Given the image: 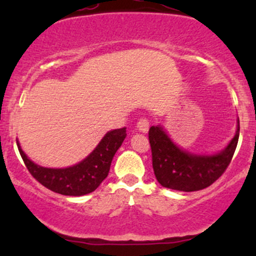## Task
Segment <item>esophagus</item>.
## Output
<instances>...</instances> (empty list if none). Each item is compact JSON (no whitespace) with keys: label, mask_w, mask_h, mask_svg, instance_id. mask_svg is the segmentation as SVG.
<instances>
[{"label":"esophagus","mask_w":256,"mask_h":256,"mask_svg":"<svg viewBox=\"0 0 256 256\" xmlns=\"http://www.w3.org/2000/svg\"><path fill=\"white\" fill-rule=\"evenodd\" d=\"M137 130L140 132H142V134H146V132H148V130H149L148 119H146V118L140 119V122H137Z\"/></svg>","instance_id":"1"}]
</instances>
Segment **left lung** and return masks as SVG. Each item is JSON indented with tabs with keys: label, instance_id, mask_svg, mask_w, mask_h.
<instances>
[{
	"label": "left lung",
	"instance_id": "1",
	"mask_svg": "<svg viewBox=\"0 0 256 256\" xmlns=\"http://www.w3.org/2000/svg\"><path fill=\"white\" fill-rule=\"evenodd\" d=\"M240 137V120L234 136L224 149L214 154L186 150L173 142L162 125L149 128L152 168L164 188L179 192H196L210 186L224 173L231 162Z\"/></svg>",
	"mask_w": 256,
	"mask_h": 256
}]
</instances>
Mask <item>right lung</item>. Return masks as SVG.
Wrapping results in <instances>:
<instances>
[{"instance_id":"right-lung-1","label":"right lung","mask_w":256,"mask_h":256,"mask_svg":"<svg viewBox=\"0 0 256 256\" xmlns=\"http://www.w3.org/2000/svg\"><path fill=\"white\" fill-rule=\"evenodd\" d=\"M126 137V128L108 131L96 148L76 165L52 168L34 162L22 149H18L30 173L52 192L66 196H83L95 192L110 172L112 160Z\"/></svg>"}]
</instances>
